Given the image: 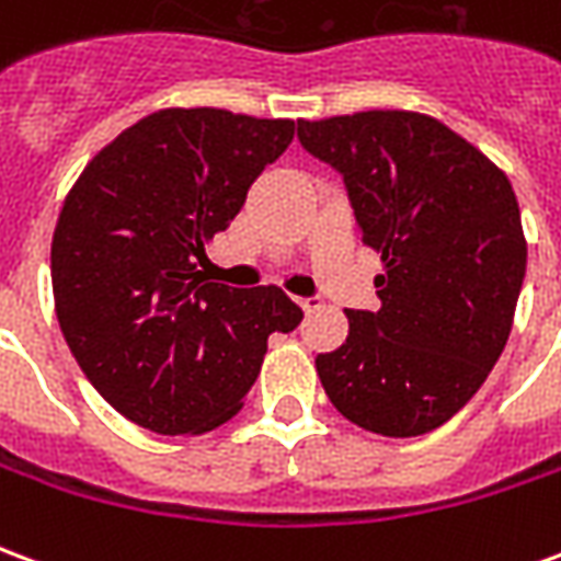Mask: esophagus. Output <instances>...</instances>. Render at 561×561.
Here are the masks:
<instances>
[{
    "label": "esophagus",
    "instance_id": "1",
    "mask_svg": "<svg viewBox=\"0 0 561 561\" xmlns=\"http://www.w3.org/2000/svg\"><path fill=\"white\" fill-rule=\"evenodd\" d=\"M294 300H297V306H300L304 312H312V309L321 306V297H316V294H312V297H294Z\"/></svg>",
    "mask_w": 561,
    "mask_h": 561
}]
</instances>
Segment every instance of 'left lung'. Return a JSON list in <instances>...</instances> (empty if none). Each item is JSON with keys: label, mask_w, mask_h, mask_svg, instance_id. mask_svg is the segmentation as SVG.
<instances>
[{"label": "left lung", "mask_w": 561, "mask_h": 561, "mask_svg": "<svg viewBox=\"0 0 561 561\" xmlns=\"http://www.w3.org/2000/svg\"><path fill=\"white\" fill-rule=\"evenodd\" d=\"M309 156L340 173L381 309H348V340L318 354L336 412L369 433H433L505 348L526 276L517 195L493 161L433 116L364 111L300 119Z\"/></svg>", "instance_id": "obj_1"}]
</instances>
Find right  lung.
Here are the masks:
<instances>
[{
    "label": "right lung",
    "instance_id": "add662e5",
    "mask_svg": "<svg viewBox=\"0 0 561 561\" xmlns=\"http://www.w3.org/2000/svg\"><path fill=\"white\" fill-rule=\"evenodd\" d=\"M291 140L294 119L171 107L126 128L68 192L50 245L56 318L83 376L131 423L201 435L231 421L270 333L300 324L276 285L195 270Z\"/></svg>",
    "mask_w": 561,
    "mask_h": 561
}]
</instances>
